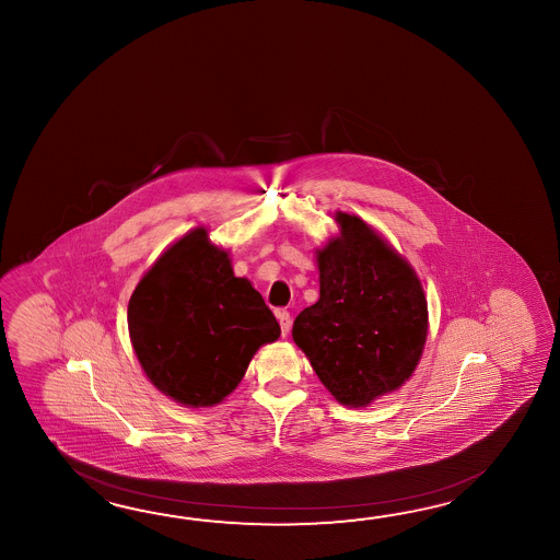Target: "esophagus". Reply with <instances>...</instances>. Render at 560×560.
Segmentation results:
<instances>
[{
  "mask_svg": "<svg viewBox=\"0 0 560 560\" xmlns=\"http://www.w3.org/2000/svg\"><path fill=\"white\" fill-rule=\"evenodd\" d=\"M276 316H278V322H280V328H282V336H288V332H290V326H292V318H290V312H285V310H278V312H276Z\"/></svg>",
  "mask_w": 560,
  "mask_h": 560,
  "instance_id": "1",
  "label": "esophagus"
}]
</instances>
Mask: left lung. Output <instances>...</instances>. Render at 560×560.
<instances>
[{"instance_id": "obj_1", "label": "left lung", "mask_w": 560, "mask_h": 560, "mask_svg": "<svg viewBox=\"0 0 560 560\" xmlns=\"http://www.w3.org/2000/svg\"><path fill=\"white\" fill-rule=\"evenodd\" d=\"M340 238L318 252L320 298L292 336L322 384L346 406H366L417 369L429 308L415 270L362 222L338 212Z\"/></svg>"}]
</instances>
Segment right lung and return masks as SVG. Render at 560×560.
Segmentation results:
<instances>
[{
  "label": "right lung",
  "instance_id": "1",
  "mask_svg": "<svg viewBox=\"0 0 560 560\" xmlns=\"http://www.w3.org/2000/svg\"><path fill=\"white\" fill-rule=\"evenodd\" d=\"M131 345L155 388L186 406L224 400L256 350L280 336L258 290L202 228L160 256L128 304Z\"/></svg>",
  "mask_w": 560,
  "mask_h": 560
}]
</instances>
